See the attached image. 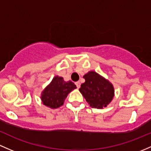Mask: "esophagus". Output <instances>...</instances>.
Listing matches in <instances>:
<instances>
[{
  "mask_svg": "<svg viewBox=\"0 0 151 151\" xmlns=\"http://www.w3.org/2000/svg\"><path fill=\"white\" fill-rule=\"evenodd\" d=\"M75 84H76V85H77V88H80V82H77Z\"/></svg>",
  "mask_w": 151,
  "mask_h": 151,
  "instance_id": "1",
  "label": "esophagus"
}]
</instances>
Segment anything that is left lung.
<instances>
[{"label":"left lung","instance_id":"8db88e82","mask_svg":"<svg viewBox=\"0 0 151 151\" xmlns=\"http://www.w3.org/2000/svg\"><path fill=\"white\" fill-rule=\"evenodd\" d=\"M83 78L80 93L92 108L103 109L111 103L114 96V87L110 82L96 71H89Z\"/></svg>","mask_w":151,"mask_h":151}]
</instances>
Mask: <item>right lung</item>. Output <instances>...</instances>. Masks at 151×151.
Masks as SVG:
<instances>
[{
  "label": "right lung",
  "instance_id": "obj_1",
  "mask_svg": "<svg viewBox=\"0 0 151 151\" xmlns=\"http://www.w3.org/2000/svg\"><path fill=\"white\" fill-rule=\"evenodd\" d=\"M77 87L71 81L65 82L63 77L56 76L42 93V103L51 109L62 106L66 96Z\"/></svg>",
  "mask_w": 151,
  "mask_h": 151
}]
</instances>
